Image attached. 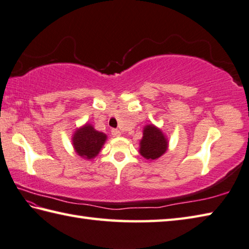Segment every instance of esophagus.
<instances>
[{"mask_svg": "<svg viewBox=\"0 0 249 249\" xmlns=\"http://www.w3.org/2000/svg\"><path fill=\"white\" fill-rule=\"evenodd\" d=\"M111 134L113 135V137H120V136H121V131H120L119 129L113 128V129L111 130Z\"/></svg>", "mask_w": 249, "mask_h": 249, "instance_id": "obj_1", "label": "esophagus"}]
</instances>
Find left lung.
<instances>
[{
  "label": "left lung",
  "instance_id": "8db88e82",
  "mask_svg": "<svg viewBox=\"0 0 249 249\" xmlns=\"http://www.w3.org/2000/svg\"><path fill=\"white\" fill-rule=\"evenodd\" d=\"M167 150V141L159 128L153 125L145 126L140 142V154L147 160H155Z\"/></svg>",
  "mask_w": 249,
  "mask_h": 249
}]
</instances>
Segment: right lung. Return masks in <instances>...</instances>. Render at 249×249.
<instances>
[{
	"label": "right lung",
	"mask_w": 249,
	"mask_h": 249,
	"mask_svg": "<svg viewBox=\"0 0 249 249\" xmlns=\"http://www.w3.org/2000/svg\"><path fill=\"white\" fill-rule=\"evenodd\" d=\"M107 139L104 133L97 131L91 125L86 124L77 129L73 137V145L79 155L86 159L95 158L99 153Z\"/></svg>",
	"instance_id": "obj_1"
}]
</instances>
